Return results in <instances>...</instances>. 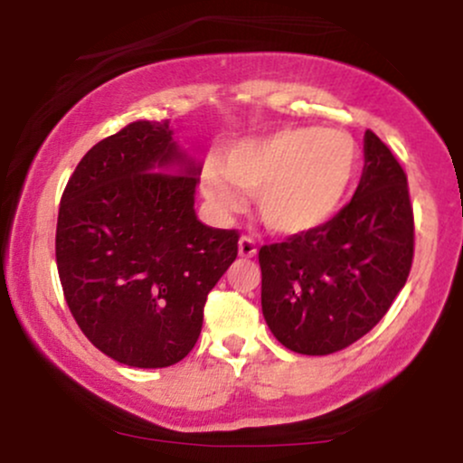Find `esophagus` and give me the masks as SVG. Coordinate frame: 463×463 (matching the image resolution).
Segmentation results:
<instances>
[{"label":"esophagus","instance_id":"34e87169","mask_svg":"<svg viewBox=\"0 0 463 463\" xmlns=\"http://www.w3.org/2000/svg\"><path fill=\"white\" fill-rule=\"evenodd\" d=\"M257 241L252 237H241L239 239V257H257Z\"/></svg>","mask_w":463,"mask_h":463}]
</instances>
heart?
<instances>
[{
    "instance_id": "b5f03b06",
    "label": "heart",
    "mask_w": 463,
    "mask_h": 463,
    "mask_svg": "<svg viewBox=\"0 0 463 463\" xmlns=\"http://www.w3.org/2000/svg\"><path fill=\"white\" fill-rule=\"evenodd\" d=\"M357 167L359 147L346 132L283 128L237 143L220 165H206L202 191L224 215L241 209L243 194L257 195L269 231L305 235L337 213Z\"/></svg>"
}]
</instances>
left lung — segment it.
Masks as SVG:
<instances>
[{
    "instance_id": "obj_1",
    "label": "left lung",
    "mask_w": 463,
    "mask_h": 463,
    "mask_svg": "<svg viewBox=\"0 0 463 463\" xmlns=\"http://www.w3.org/2000/svg\"><path fill=\"white\" fill-rule=\"evenodd\" d=\"M353 200L326 224L259 250L269 331L300 354H331L370 333L407 283L413 209L407 174L372 130Z\"/></svg>"
}]
</instances>
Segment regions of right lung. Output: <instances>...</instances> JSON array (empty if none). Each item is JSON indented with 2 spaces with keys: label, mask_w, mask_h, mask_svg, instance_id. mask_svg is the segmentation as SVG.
I'll return each mask as SVG.
<instances>
[{
  "label": "right lung",
  "mask_w": 463,
  "mask_h": 463,
  "mask_svg": "<svg viewBox=\"0 0 463 463\" xmlns=\"http://www.w3.org/2000/svg\"><path fill=\"white\" fill-rule=\"evenodd\" d=\"M200 165L169 121H135L82 156L58 209L62 294L95 348L167 368L198 342L204 302L237 259V231L195 217Z\"/></svg>",
  "instance_id": "obj_1"
}]
</instances>
